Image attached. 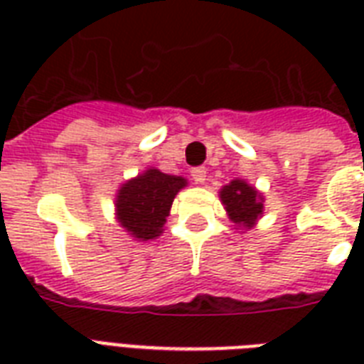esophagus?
Here are the masks:
<instances>
[{
  "instance_id": "34e87169",
  "label": "esophagus",
  "mask_w": 364,
  "mask_h": 364,
  "mask_svg": "<svg viewBox=\"0 0 364 364\" xmlns=\"http://www.w3.org/2000/svg\"><path fill=\"white\" fill-rule=\"evenodd\" d=\"M191 176H193V179L198 185H204L205 183V168H194L193 171H191Z\"/></svg>"
}]
</instances>
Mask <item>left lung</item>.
<instances>
[{
    "label": "left lung",
    "mask_w": 364,
    "mask_h": 364,
    "mask_svg": "<svg viewBox=\"0 0 364 364\" xmlns=\"http://www.w3.org/2000/svg\"><path fill=\"white\" fill-rule=\"evenodd\" d=\"M219 196H221V202L228 217H230V221L242 228L253 227L264 210L262 194L243 179H234L228 185H225Z\"/></svg>",
    "instance_id": "8db88e82"
}]
</instances>
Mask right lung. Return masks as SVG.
Segmentation results:
<instances>
[{
    "label": "right lung",
    "mask_w": 364,
    "mask_h": 364,
    "mask_svg": "<svg viewBox=\"0 0 364 364\" xmlns=\"http://www.w3.org/2000/svg\"><path fill=\"white\" fill-rule=\"evenodd\" d=\"M183 187H187V179L149 168L119 188L117 221L132 238L154 240L164 230L171 202Z\"/></svg>",
    "instance_id": "add662e5"
}]
</instances>
